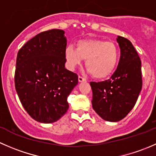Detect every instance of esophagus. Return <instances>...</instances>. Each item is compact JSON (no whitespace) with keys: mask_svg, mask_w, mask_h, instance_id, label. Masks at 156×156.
Segmentation results:
<instances>
[{"mask_svg":"<svg viewBox=\"0 0 156 156\" xmlns=\"http://www.w3.org/2000/svg\"><path fill=\"white\" fill-rule=\"evenodd\" d=\"M78 81H79V82H82V81H86V79H85V78H83V77L78 76Z\"/></svg>","mask_w":156,"mask_h":156,"instance_id":"obj_1","label":"esophagus"}]
</instances>
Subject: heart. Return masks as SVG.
I'll list each match as a JSON object with an SVG mask.
<instances>
[{"label":"heart","mask_w":156,"mask_h":156,"mask_svg":"<svg viewBox=\"0 0 156 156\" xmlns=\"http://www.w3.org/2000/svg\"><path fill=\"white\" fill-rule=\"evenodd\" d=\"M119 48L115 44L100 39H84L77 42L76 49L72 45L66 48L65 57L70 69L81 65L86 59L87 72L97 79L109 76L117 66Z\"/></svg>","instance_id":"obj_1"}]
</instances>
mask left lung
<instances>
[{
	"instance_id": "8db88e82",
	"label": "left lung",
	"mask_w": 156,
	"mask_h": 156,
	"mask_svg": "<svg viewBox=\"0 0 156 156\" xmlns=\"http://www.w3.org/2000/svg\"><path fill=\"white\" fill-rule=\"evenodd\" d=\"M121 49L119 65L109 79L90 82L92 106L104 120L119 122L131 111L142 89L141 60L131 42L118 36Z\"/></svg>"
}]
</instances>
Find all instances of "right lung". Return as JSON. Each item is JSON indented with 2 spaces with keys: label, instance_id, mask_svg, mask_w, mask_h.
I'll return each instance as SVG.
<instances>
[{
  "label": "right lung",
  "instance_id": "add662e5",
  "mask_svg": "<svg viewBox=\"0 0 156 156\" xmlns=\"http://www.w3.org/2000/svg\"><path fill=\"white\" fill-rule=\"evenodd\" d=\"M65 31L37 34L19 50L15 87L28 114L41 123H53L69 108L67 98L78 84V75L65 68Z\"/></svg>",
  "mask_w": 156,
  "mask_h": 156
}]
</instances>
